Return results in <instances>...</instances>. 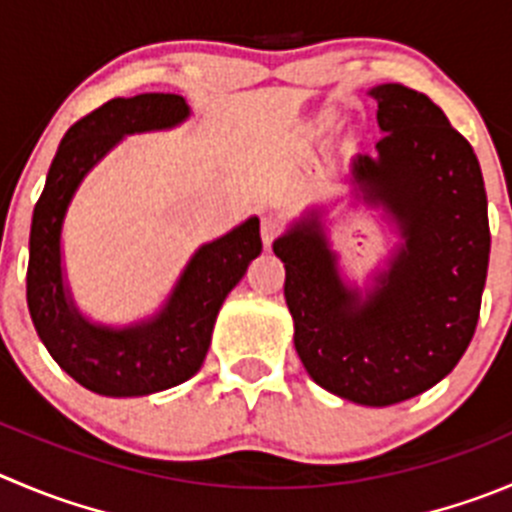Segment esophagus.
Listing matches in <instances>:
<instances>
[{
    "mask_svg": "<svg viewBox=\"0 0 512 512\" xmlns=\"http://www.w3.org/2000/svg\"><path fill=\"white\" fill-rule=\"evenodd\" d=\"M279 233H281V223L276 221L274 216L261 218V241H264L266 248L276 241V236H279Z\"/></svg>",
    "mask_w": 512,
    "mask_h": 512,
    "instance_id": "1",
    "label": "esophagus"
}]
</instances>
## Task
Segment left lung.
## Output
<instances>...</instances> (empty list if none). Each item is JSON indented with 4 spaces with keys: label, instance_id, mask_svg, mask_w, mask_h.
Returning <instances> with one entry per match:
<instances>
[{
    "label": "left lung",
    "instance_id": "8db88e82",
    "mask_svg": "<svg viewBox=\"0 0 512 512\" xmlns=\"http://www.w3.org/2000/svg\"><path fill=\"white\" fill-rule=\"evenodd\" d=\"M382 140L357 155V201L382 208L399 243L359 289L339 271L324 208H309L274 241L284 261L294 347L319 387L387 407L455 369L480 316L490 259L480 163L440 107L397 82L369 90Z\"/></svg>",
    "mask_w": 512,
    "mask_h": 512
}]
</instances>
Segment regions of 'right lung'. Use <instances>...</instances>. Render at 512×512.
<instances>
[{"mask_svg": "<svg viewBox=\"0 0 512 512\" xmlns=\"http://www.w3.org/2000/svg\"><path fill=\"white\" fill-rule=\"evenodd\" d=\"M191 118L186 97L143 92L115 97L77 120L62 138L32 213L27 306L42 344L75 382L105 397H145L183 384L201 369L228 291L261 253L259 218L196 248L155 314L125 326L92 321L75 304L62 226L77 188L120 140L173 130Z\"/></svg>", "mask_w": 512, "mask_h": 512, "instance_id": "obj_1", "label": "right lung"}]
</instances>
